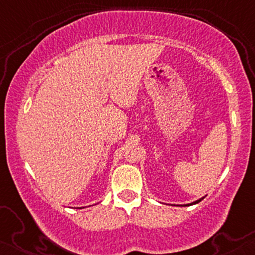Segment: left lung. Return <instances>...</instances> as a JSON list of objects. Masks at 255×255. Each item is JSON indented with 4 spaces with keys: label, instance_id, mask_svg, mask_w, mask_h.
<instances>
[{
    "label": "left lung",
    "instance_id": "obj_1",
    "mask_svg": "<svg viewBox=\"0 0 255 255\" xmlns=\"http://www.w3.org/2000/svg\"><path fill=\"white\" fill-rule=\"evenodd\" d=\"M201 199L203 198H200V199H198V200H195V201H193V203H191V204H186V205H181V206H191V205H194V204H198L199 201H201Z\"/></svg>",
    "mask_w": 255,
    "mask_h": 255
}]
</instances>
